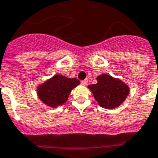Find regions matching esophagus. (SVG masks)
Wrapping results in <instances>:
<instances>
[{"label":"esophagus","mask_w":158,"mask_h":158,"mask_svg":"<svg viewBox=\"0 0 158 158\" xmlns=\"http://www.w3.org/2000/svg\"><path fill=\"white\" fill-rule=\"evenodd\" d=\"M81 84L83 86H86L88 84V79H84L83 81H81Z\"/></svg>","instance_id":"obj_1"}]
</instances>
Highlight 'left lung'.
I'll return each mask as SVG.
<instances>
[{
    "instance_id": "8db88e82",
    "label": "left lung",
    "mask_w": 158,
    "mask_h": 158,
    "mask_svg": "<svg viewBox=\"0 0 158 158\" xmlns=\"http://www.w3.org/2000/svg\"><path fill=\"white\" fill-rule=\"evenodd\" d=\"M96 79L97 83L88 85V88L102 108L113 110L118 107L130 92V88L127 83L108 74H101Z\"/></svg>"
}]
</instances>
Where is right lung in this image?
Masks as SVG:
<instances>
[{
	"label": "right lung",
	"instance_id": "1",
	"mask_svg": "<svg viewBox=\"0 0 158 158\" xmlns=\"http://www.w3.org/2000/svg\"><path fill=\"white\" fill-rule=\"evenodd\" d=\"M80 82L75 78L54 75L36 87L39 99L45 106L54 109L66 103L70 92Z\"/></svg>",
	"mask_w": 158,
	"mask_h": 158
}]
</instances>
